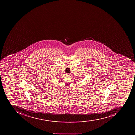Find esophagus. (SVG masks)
<instances>
[{
	"label": "esophagus",
	"instance_id": "1",
	"mask_svg": "<svg viewBox=\"0 0 135 135\" xmlns=\"http://www.w3.org/2000/svg\"><path fill=\"white\" fill-rule=\"evenodd\" d=\"M66 75H68V76H70V75H71V74H70V73H66Z\"/></svg>",
	"mask_w": 135,
	"mask_h": 135
}]
</instances>
